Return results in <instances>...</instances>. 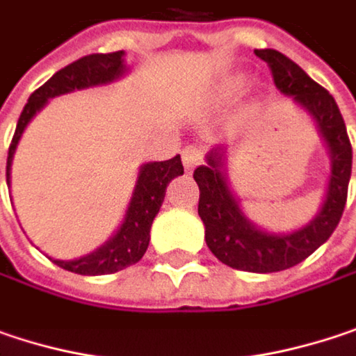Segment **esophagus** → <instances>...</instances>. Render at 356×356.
I'll list each match as a JSON object with an SVG mask.
<instances>
[{
  "label": "esophagus",
  "mask_w": 356,
  "mask_h": 356,
  "mask_svg": "<svg viewBox=\"0 0 356 356\" xmlns=\"http://www.w3.org/2000/svg\"><path fill=\"white\" fill-rule=\"evenodd\" d=\"M202 147H198V145H188V147H184V152H182V162H184V168L191 172L194 170L196 165L202 162Z\"/></svg>",
  "instance_id": "obj_1"
}]
</instances>
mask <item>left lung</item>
<instances>
[{"label": "left lung", "mask_w": 356, "mask_h": 356, "mask_svg": "<svg viewBox=\"0 0 356 356\" xmlns=\"http://www.w3.org/2000/svg\"><path fill=\"white\" fill-rule=\"evenodd\" d=\"M255 54L271 68L275 87L308 111L326 141L330 152V178L322 209L308 225L288 235L257 229L245 216L239 200L229 188L222 145L207 154V164L194 170V180L200 191L198 216L204 222V239L216 259L239 271L273 273L298 266L334 233L346 204L353 147L343 115L328 90L277 50L266 48L255 50Z\"/></svg>", "instance_id": "obj_1"}]
</instances>
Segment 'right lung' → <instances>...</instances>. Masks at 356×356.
Wrapping results in <instances>:
<instances>
[{
	"label": "right lung",
	"instance_id": "right-lung-1",
	"mask_svg": "<svg viewBox=\"0 0 356 356\" xmlns=\"http://www.w3.org/2000/svg\"><path fill=\"white\" fill-rule=\"evenodd\" d=\"M123 54L125 52L119 50V52H109V54L83 56L72 64L60 68L50 81H46L40 89L32 92V97L28 99L24 111L17 119L15 134L10 143L8 165H6L8 186H10L12 160L17 141L22 138L26 125L32 121V117L38 113L40 109L48 103V99H52V97L72 92L74 89L79 90L99 87V85H109V83L117 81L127 70V66L123 63ZM180 174H184V165H182L180 156H174L172 160H165V162H149V164L141 165L127 213L123 216V222L115 231L113 237L85 257L70 259V261H63V259H52V261L66 271L81 273V275H105V273H115V271H121L125 267L138 264L149 245V229H152V222L164 202L165 188H168L170 180Z\"/></svg>",
	"mask_w": 356,
	"mask_h": 356
}]
</instances>
